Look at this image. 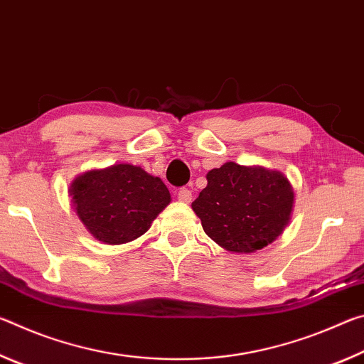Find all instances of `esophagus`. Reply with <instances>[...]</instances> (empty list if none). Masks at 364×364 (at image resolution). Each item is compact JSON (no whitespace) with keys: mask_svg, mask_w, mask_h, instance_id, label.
Masks as SVG:
<instances>
[{"mask_svg":"<svg viewBox=\"0 0 364 364\" xmlns=\"http://www.w3.org/2000/svg\"><path fill=\"white\" fill-rule=\"evenodd\" d=\"M176 196H178V200L184 202V204H188V202H191V199H193V193H191V189H188V188L178 189Z\"/></svg>","mask_w":364,"mask_h":364,"instance_id":"1","label":"esophagus"}]
</instances>
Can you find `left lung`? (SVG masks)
I'll return each instance as SVG.
<instances>
[{
    "instance_id": "1",
    "label": "left lung",
    "mask_w": 364,
    "mask_h": 364,
    "mask_svg": "<svg viewBox=\"0 0 364 364\" xmlns=\"http://www.w3.org/2000/svg\"><path fill=\"white\" fill-rule=\"evenodd\" d=\"M292 204V186L281 171L228 162L208 171L207 186L193 202V210L218 245L250 254L279 236Z\"/></svg>"
}]
</instances>
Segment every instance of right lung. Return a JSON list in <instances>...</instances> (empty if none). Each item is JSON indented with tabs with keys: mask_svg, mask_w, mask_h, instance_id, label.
Here are the masks:
<instances>
[{
	"mask_svg": "<svg viewBox=\"0 0 364 364\" xmlns=\"http://www.w3.org/2000/svg\"><path fill=\"white\" fill-rule=\"evenodd\" d=\"M70 196L86 230L114 245L144 234L170 204V193L160 178L128 164L86 171L72 183Z\"/></svg>",
	"mask_w": 364,
	"mask_h": 364,
	"instance_id": "add662e5",
	"label": "right lung"
}]
</instances>
